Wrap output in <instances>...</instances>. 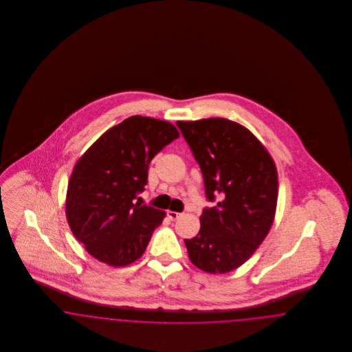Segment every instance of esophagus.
<instances>
[{
    "label": "esophagus",
    "mask_w": 352,
    "mask_h": 352,
    "mask_svg": "<svg viewBox=\"0 0 352 352\" xmlns=\"http://www.w3.org/2000/svg\"><path fill=\"white\" fill-rule=\"evenodd\" d=\"M168 219H171V220H177V219L181 217V214H179V212H175V211H168Z\"/></svg>",
    "instance_id": "34e87169"
}]
</instances>
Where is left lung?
I'll use <instances>...</instances> for the list:
<instances>
[{
    "label": "left lung",
    "instance_id": "1",
    "mask_svg": "<svg viewBox=\"0 0 352 352\" xmlns=\"http://www.w3.org/2000/svg\"><path fill=\"white\" fill-rule=\"evenodd\" d=\"M201 166L206 197L201 230L184 240L190 261L203 272L223 274L243 265L273 224L278 177L273 158L245 126L227 118L177 121Z\"/></svg>",
    "mask_w": 352,
    "mask_h": 352
}]
</instances>
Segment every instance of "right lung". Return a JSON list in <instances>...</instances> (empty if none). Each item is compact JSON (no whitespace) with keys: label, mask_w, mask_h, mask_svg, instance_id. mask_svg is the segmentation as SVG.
<instances>
[{"label":"right lung","mask_w":352,"mask_h":352,"mask_svg":"<svg viewBox=\"0 0 352 352\" xmlns=\"http://www.w3.org/2000/svg\"><path fill=\"white\" fill-rule=\"evenodd\" d=\"M178 137L168 121L132 116L101 134L76 161L66 217L92 257L118 268L144 254L166 212L134 199L148 182L153 157Z\"/></svg>","instance_id":"obj_1"}]
</instances>
